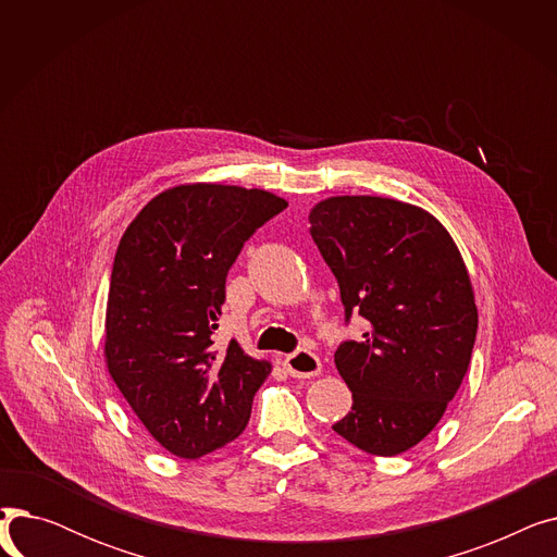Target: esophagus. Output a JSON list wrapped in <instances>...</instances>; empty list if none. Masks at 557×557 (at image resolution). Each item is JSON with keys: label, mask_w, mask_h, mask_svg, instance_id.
<instances>
[{"label": "esophagus", "mask_w": 557, "mask_h": 557, "mask_svg": "<svg viewBox=\"0 0 557 557\" xmlns=\"http://www.w3.org/2000/svg\"><path fill=\"white\" fill-rule=\"evenodd\" d=\"M284 368L290 376L296 379H309L320 374L323 366H320V359L311 352V349H298V352L284 357Z\"/></svg>", "instance_id": "1"}]
</instances>
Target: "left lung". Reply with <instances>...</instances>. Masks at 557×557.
Masks as SVG:
<instances>
[{
  "instance_id": "left-lung-1",
  "label": "left lung",
  "mask_w": 557,
  "mask_h": 557,
  "mask_svg": "<svg viewBox=\"0 0 557 557\" xmlns=\"http://www.w3.org/2000/svg\"><path fill=\"white\" fill-rule=\"evenodd\" d=\"M311 237L338 280L345 318H366L334 363L352 411L332 429L374 456H397L433 431L472 359L479 311L447 227L411 202L332 196L309 212Z\"/></svg>"
}]
</instances>
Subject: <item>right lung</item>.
I'll return each mask as SVG.
<instances>
[{
  "label": "right lung",
  "instance_id": "1",
  "mask_svg": "<svg viewBox=\"0 0 557 557\" xmlns=\"http://www.w3.org/2000/svg\"><path fill=\"white\" fill-rule=\"evenodd\" d=\"M286 200L237 185L194 183L144 205L116 248L103 357L116 388L156 441L200 458L250 420L271 363L237 341L214 345L227 271Z\"/></svg>",
  "mask_w": 557,
  "mask_h": 557
}]
</instances>
